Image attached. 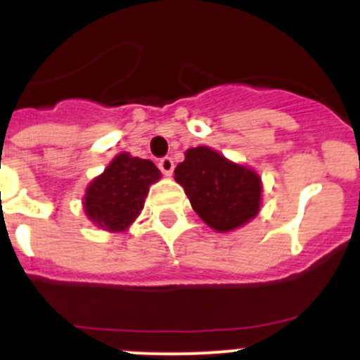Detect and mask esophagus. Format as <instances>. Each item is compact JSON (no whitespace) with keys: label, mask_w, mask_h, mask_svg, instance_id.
Segmentation results:
<instances>
[{"label":"esophagus","mask_w":360,"mask_h":360,"mask_svg":"<svg viewBox=\"0 0 360 360\" xmlns=\"http://www.w3.org/2000/svg\"><path fill=\"white\" fill-rule=\"evenodd\" d=\"M158 167H160V171L165 174V176H171V173H173V169H174L173 158L171 157L160 158V160H158Z\"/></svg>","instance_id":"1"}]
</instances>
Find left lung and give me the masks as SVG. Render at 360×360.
<instances>
[{
	"instance_id": "obj_1",
	"label": "left lung",
	"mask_w": 360,
	"mask_h": 360,
	"mask_svg": "<svg viewBox=\"0 0 360 360\" xmlns=\"http://www.w3.org/2000/svg\"><path fill=\"white\" fill-rule=\"evenodd\" d=\"M196 214L214 231L229 232L259 212L262 178L245 165L227 160L207 146L186 151L174 169Z\"/></svg>"
}]
</instances>
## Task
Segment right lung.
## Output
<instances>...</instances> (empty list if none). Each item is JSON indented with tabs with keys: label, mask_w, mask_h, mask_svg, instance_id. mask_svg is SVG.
I'll return each mask as SVG.
<instances>
[{
	"label": "right lung",
	"mask_w": 360,
	"mask_h": 360,
	"mask_svg": "<svg viewBox=\"0 0 360 360\" xmlns=\"http://www.w3.org/2000/svg\"><path fill=\"white\" fill-rule=\"evenodd\" d=\"M160 176L151 160L120 153L86 189V216L104 231H126L144 209L149 186Z\"/></svg>",
	"instance_id": "obj_1"
}]
</instances>
